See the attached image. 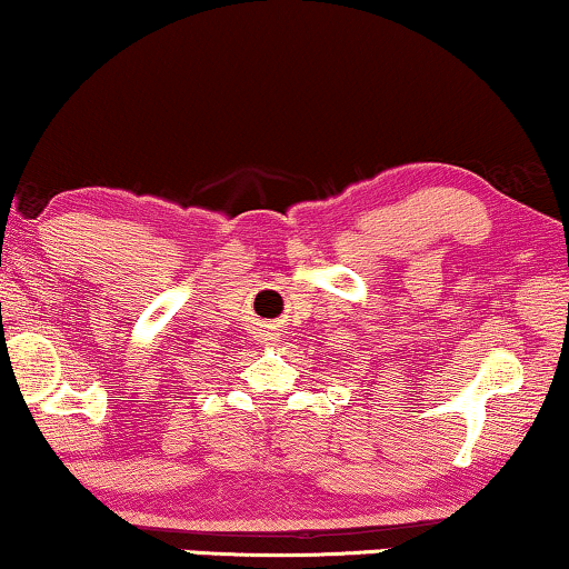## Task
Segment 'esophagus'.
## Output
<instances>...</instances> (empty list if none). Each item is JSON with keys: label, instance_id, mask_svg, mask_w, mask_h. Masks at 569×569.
<instances>
[{"label": "esophagus", "instance_id": "34e87169", "mask_svg": "<svg viewBox=\"0 0 569 569\" xmlns=\"http://www.w3.org/2000/svg\"><path fill=\"white\" fill-rule=\"evenodd\" d=\"M271 339H274V337H271Z\"/></svg>", "mask_w": 569, "mask_h": 569}]
</instances>
